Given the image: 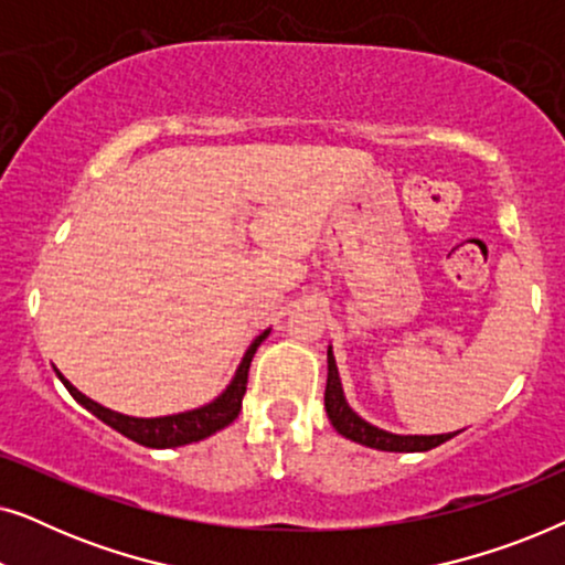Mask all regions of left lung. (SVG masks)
Listing matches in <instances>:
<instances>
[{"instance_id":"1","label":"left lung","mask_w":565,"mask_h":565,"mask_svg":"<svg viewBox=\"0 0 565 565\" xmlns=\"http://www.w3.org/2000/svg\"><path fill=\"white\" fill-rule=\"evenodd\" d=\"M327 362H329V375H327V393H323V406H327L331 427H334L342 437L352 439V443L373 447V450H383V452H427L431 447L443 445L455 435H460V431H447V435H393V431L375 427V424L362 419V416L347 404L342 377H339L331 344L327 350Z\"/></svg>"}]
</instances>
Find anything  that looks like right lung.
I'll use <instances>...</instances> for the list:
<instances>
[{
	"label": "right lung",
	"mask_w": 565,
	"mask_h": 565,
	"mask_svg": "<svg viewBox=\"0 0 565 565\" xmlns=\"http://www.w3.org/2000/svg\"><path fill=\"white\" fill-rule=\"evenodd\" d=\"M269 337V329L262 331V334L254 339L249 344V350L244 352L242 362H238L234 377L231 383L218 393L211 404H203L198 408H190V412H180V414H169V416H128L120 412H113L97 401H92L89 396H84L79 388H74L72 383L66 381L64 375L58 373V381L66 385V391L72 393L76 404H82L87 412L97 416L99 422H105L107 427H113L115 431H120L122 437L134 439V443L143 445V447H153V450H167V447H182L190 443H200V439L215 435L223 427H228L231 422L236 419L238 412H242V398L246 393V377H249V365L257 347L265 342Z\"/></svg>",
	"instance_id": "obj_1"
}]
</instances>
